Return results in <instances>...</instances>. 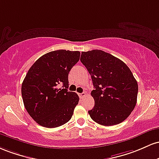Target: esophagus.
I'll list each match as a JSON object with an SVG mask.
<instances>
[{"instance_id":"1","label":"esophagus","mask_w":159,"mask_h":159,"mask_svg":"<svg viewBox=\"0 0 159 159\" xmlns=\"http://www.w3.org/2000/svg\"><path fill=\"white\" fill-rule=\"evenodd\" d=\"M79 94V97L80 98H84L85 96V92H83V93H79L78 94Z\"/></svg>"}]
</instances>
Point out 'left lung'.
Here are the masks:
<instances>
[{"label":"left lung","instance_id":"left-lung-1","mask_svg":"<svg viewBox=\"0 0 159 159\" xmlns=\"http://www.w3.org/2000/svg\"><path fill=\"white\" fill-rule=\"evenodd\" d=\"M80 61L92 77L91 94L94 107L88 111L95 122L104 126L119 124L129 116L137 103L138 85L122 61L98 49L82 52Z\"/></svg>","mask_w":159,"mask_h":159}]
</instances>
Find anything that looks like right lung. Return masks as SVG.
Instances as JSON below:
<instances>
[{"mask_svg": "<svg viewBox=\"0 0 159 159\" xmlns=\"http://www.w3.org/2000/svg\"><path fill=\"white\" fill-rule=\"evenodd\" d=\"M79 51L60 49L39 58L30 67L22 84L25 107L37 124L56 128L68 122L79 96L68 92V74L79 61ZM63 85L58 89L59 84Z\"/></svg>", "mask_w": 159, "mask_h": 159, "instance_id": "1", "label": "right lung"}]
</instances>
